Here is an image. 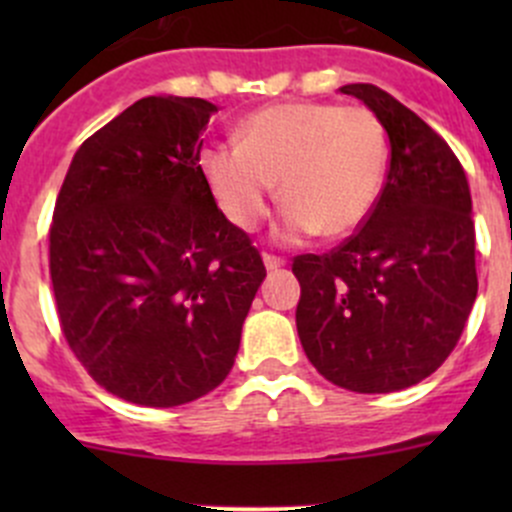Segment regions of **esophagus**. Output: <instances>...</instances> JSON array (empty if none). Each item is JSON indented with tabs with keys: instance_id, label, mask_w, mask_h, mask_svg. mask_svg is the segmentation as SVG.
<instances>
[{
	"instance_id": "esophagus-1",
	"label": "esophagus",
	"mask_w": 512,
	"mask_h": 512,
	"mask_svg": "<svg viewBox=\"0 0 512 512\" xmlns=\"http://www.w3.org/2000/svg\"><path fill=\"white\" fill-rule=\"evenodd\" d=\"M262 260H265V267L270 272H275V270H280V267H285V260H282V257H277V255H265V257H262Z\"/></svg>"
}]
</instances>
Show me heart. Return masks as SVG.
<instances>
[{
    "label": "heart",
    "instance_id": "obj_1",
    "mask_svg": "<svg viewBox=\"0 0 512 512\" xmlns=\"http://www.w3.org/2000/svg\"><path fill=\"white\" fill-rule=\"evenodd\" d=\"M198 165L215 203L240 230L267 218L280 180L289 240L317 230L342 237L359 230L379 203L389 141L364 106L277 103L250 113L237 143L205 146Z\"/></svg>",
    "mask_w": 512,
    "mask_h": 512
}]
</instances>
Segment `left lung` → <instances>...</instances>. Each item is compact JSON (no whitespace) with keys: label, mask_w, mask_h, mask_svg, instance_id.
<instances>
[{"label":"left lung","mask_w":512,"mask_h":512,"mask_svg":"<svg viewBox=\"0 0 512 512\" xmlns=\"http://www.w3.org/2000/svg\"><path fill=\"white\" fill-rule=\"evenodd\" d=\"M339 91L389 133V173L349 240L294 257L297 332L324 379L389 394L431 376L466 327L478 294L471 190L456 153L411 108L371 84Z\"/></svg>","instance_id":"left-lung-1"}]
</instances>
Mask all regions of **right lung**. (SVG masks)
<instances>
[{"label": "right lung", "mask_w": 512, "mask_h": 512, "mask_svg": "<svg viewBox=\"0 0 512 512\" xmlns=\"http://www.w3.org/2000/svg\"><path fill=\"white\" fill-rule=\"evenodd\" d=\"M205 98L146 96L86 138L49 230L61 332L91 379L131 404L200 399L225 381L260 252L200 173Z\"/></svg>", "instance_id": "right-lung-1"}]
</instances>
